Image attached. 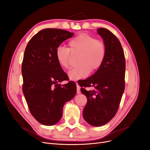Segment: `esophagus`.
Returning <instances> with one entry per match:
<instances>
[{
    "label": "esophagus",
    "instance_id": "obj_1",
    "mask_svg": "<svg viewBox=\"0 0 150 150\" xmlns=\"http://www.w3.org/2000/svg\"><path fill=\"white\" fill-rule=\"evenodd\" d=\"M76 88H77V93L78 94H80V86H79V84L78 83H76Z\"/></svg>",
    "mask_w": 150,
    "mask_h": 150
}]
</instances>
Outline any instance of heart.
<instances>
[{"instance_id":"obj_1","label":"heart","mask_w":150,"mask_h":150,"mask_svg":"<svg viewBox=\"0 0 150 150\" xmlns=\"http://www.w3.org/2000/svg\"><path fill=\"white\" fill-rule=\"evenodd\" d=\"M69 48L59 46L56 50L57 62L63 69L69 67L71 52L80 53L78 67L68 72V77L74 81L87 77L91 71L95 72L101 67L106 57L104 44L93 36L81 34L69 40Z\"/></svg>"}]
</instances>
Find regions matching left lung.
Here are the masks:
<instances>
[{
	"label": "left lung",
	"instance_id": "left-lung-1",
	"mask_svg": "<svg viewBox=\"0 0 150 150\" xmlns=\"http://www.w3.org/2000/svg\"><path fill=\"white\" fill-rule=\"evenodd\" d=\"M106 47L103 65L90 78L78 82L81 91L87 97L83 117L90 125L101 126L110 121L118 110L125 91L126 62L121 44L111 32L97 29ZM84 87H93L86 90Z\"/></svg>",
	"mask_w": 150,
	"mask_h": 150
}]
</instances>
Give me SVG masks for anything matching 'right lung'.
I'll return each instance as SVG.
<instances>
[{"label": "right lung", "instance_id": "1", "mask_svg": "<svg viewBox=\"0 0 150 150\" xmlns=\"http://www.w3.org/2000/svg\"><path fill=\"white\" fill-rule=\"evenodd\" d=\"M74 33L62 29H44L27 45L22 64V91L31 115L40 124L52 126L59 121L64 104L73 98L76 85L56 59V50Z\"/></svg>", "mask_w": 150, "mask_h": 150}]
</instances>
